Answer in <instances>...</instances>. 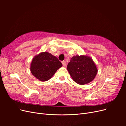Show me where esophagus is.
I'll list each match as a JSON object with an SVG mask.
<instances>
[{"label":"esophagus","instance_id":"1","mask_svg":"<svg viewBox=\"0 0 126 126\" xmlns=\"http://www.w3.org/2000/svg\"><path fill=\"white\" fill-rule=\"evenodd\" d=\"M62 63H63V65L64 67L66 66V62H64V61H63V62H62Z\"/></svg>","mask_w":126,"mask_h":126}]
</instances>
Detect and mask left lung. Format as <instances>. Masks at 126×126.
<instances>
[{
    "label": "left lung",
    "instance_id": "obj_1",
    "mask_svg": "<svg viewBox=\"0 0 126 126\" xmlns=\"http://www.w3.org/2000/svg\"><path fill=\"white\" fill-rule=\"evenodd\" d=\"M67 70L74 81L82 85L92 81L98 71L90 57L78 55L72 57L67 65Z\"/></svg>",
    "mask_w": 126,
    "mask_h": 126
}]
</instances>
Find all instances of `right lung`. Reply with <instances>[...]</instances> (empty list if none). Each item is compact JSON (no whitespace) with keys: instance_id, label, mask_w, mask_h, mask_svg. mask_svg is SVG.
I'll return each instance as SVG.
<instances>
[{"instance_id":"obj_1","label":"right lung","mask_w":126,"mask_h":126,"mask_svg":"<svg viewBox=\"0 0 126 126\" xmlns=\"http://www.w3.org/2000/svg\"><path fill=\"white\" fill-rule=\"evenodd\" d=\"M63 64L56 57L48 52H41L32 59L30 71L35 77L41 81L50 79Z\"/></svg>"}]
</instances>
